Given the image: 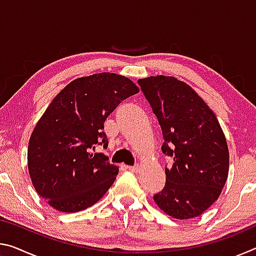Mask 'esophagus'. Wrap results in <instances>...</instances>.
I'll use <instances>...</instances> for the list:
<instances>
[{
    "instance_id": "34e87169",
    "label": "esophagus",
    "mask_w": 256,
    "mask_h": 256,
    "mask_svg": "<svg viewBox=\"0 0 256 256\" xmlns=\"http://www.w3.org/2000/svg\"><path fill=\"white\" fill-rule=\"evenodd\" d=\"M138 164H134V166H126V170H131V172H138Z\"/></svg>"
}]
</instances>
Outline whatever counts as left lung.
Returning a JSON list of instances; mask_svg holds the SVG:
<instances>
[{"mask_svg":"<svg viewBox=\"0 0 256 256\" xmlns=\"http://www.w3.org/2000/svg\"><path fill=\"white\" fill-rule=\"evenodd\" d=\"M162 131V151L174 159L164 188L154 200L176 219L201 216L226 184L229 152L222 126L204 100L185 82L157 76L138 81Z\"/></svg>","mask_w":256,"mask_h":256,"instance_id":"left-lung-1","label":"left lung"}]
</instances>
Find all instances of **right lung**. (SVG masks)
Here are the masks:
<instances>
[{
	"instance_id": "1",
	"label": "right lung",
	"mask_w": 256,
	"mask_h": 256,
	"mask_svg": "<svg viewBox=\"0 0 256 256\" xmlns=\"http://www.w3.org/2000/svg\"><path fill=\"white\" fill-rule=\"evenodd\" d=\"M138 92L116 73H99L68 84L47 107L28 146L34 190L54 209L78 212L94 206L110 188L118 167L97 146H108L104 123L124 99Z\"/></svg>"
}]
</instances>
